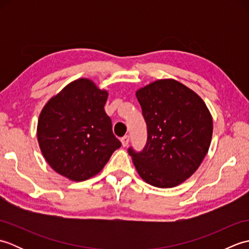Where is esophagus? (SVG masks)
I'll use <instances>...</instances> for the list:
<instances>
[{"label": "esophagus", "instance_id": "1", "mask_svg": "<svg viewBox=\"0 0 249 249\" xmlns=\"http://www.w3.org/2000/svg\"><path fill=\"white\" fill-rule=\"evenodd\" d=\"M121 142H122V145H123V146H127L128 142H129V136L125 135L124 137H122Z\"/></svg>", "mask_w": 249, "mask_h": 249}]
</instances>
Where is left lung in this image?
<instances>
[{
	"label": "left lung",
	"mask_w": 249,
	"mask_h": 249,
	"mask_svg": "<svg viewBox=\"0 0 249 249\" xmlns=\"http://www.w3.org/2000/svg\"><path fill=\"white\" fill-rule=\"evenodd\" d=\"M146 122L147 140L140 153L128 149L140 178L152 186L171 188L186 181L208 154L213 118L203 99L174 79L137 89Z\"/></svg>",
	"instance_id": "left-lung-1"
}]
</instances>
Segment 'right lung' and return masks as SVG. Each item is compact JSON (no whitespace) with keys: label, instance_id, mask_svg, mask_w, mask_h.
<instances>
[{"label":"right lung","instance_id":"1","mask_svg":"<svg viewBox=\"0 0 249 249\" xmlns=\"http://www.w3.org/2000/svg\"><path fill=\"white\" fill-rule=\"evenodd\" d=\"M108 91L88 78H80L52 96L37 123V140L53 170L82 182L103 170L121 146L112 133L105 105Z\"/></svg>","mask_w":249,"mask_h":249}]
</instances>
